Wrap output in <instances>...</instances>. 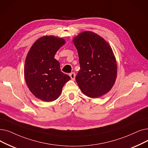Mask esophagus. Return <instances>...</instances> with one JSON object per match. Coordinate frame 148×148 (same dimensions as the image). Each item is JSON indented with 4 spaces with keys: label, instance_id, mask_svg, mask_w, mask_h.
<instances>
[{
    "label": "esophagus",
    "instance_id": "obj_1",
    "mask_svg": "<svg viewBox=\"0 0 148 148\" xmlns=\"http://www.w3.org/2000/svg\"><path fill=\"white\" fill-rule=\"evenodd\" d=\"M69 76L71 79V80H75V74L74 73H71V74H69Z\"/></svg>",
    "mask_w": 148,
    "mask_h": 148
}]
</instances>
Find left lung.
<instances>
[{"label":"left lung","instance_id":"1","mask_svg":"<svg viewBox=\"0 0 148 148\" xmlns=\"http://www.w3.org/2000/svg\"><path fill=\"white\" fill-rule=\"evenodd\" d=\"M73 41L80 66L75 80L82 92L93 99L106 94L114 86L117 74L111 47L103 38L89 31L82 32Z\"/></svg>","mask_w":148,"mask_h":148}]
</instances>
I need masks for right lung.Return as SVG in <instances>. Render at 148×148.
I'll return each mask as SVG.
<instances>
[{"mask_svg":"<svg viewBox=\"0 0 148 148\" xmlns=\"http://www.w3.org/2000/svg\"><path fill=\"white\" fill-rule=\"evenodd\" d=\"M65 43L63 38L44 36L33 43L27 56L24 69L27 85L36 98L43 101L58 99L64 85L71 79L61 71L60 63L54 59Z\"/></svg>","mask_w":148,"mask_h":148,"instance_id":"obj_1","label":"right lung"}]
</instances>
